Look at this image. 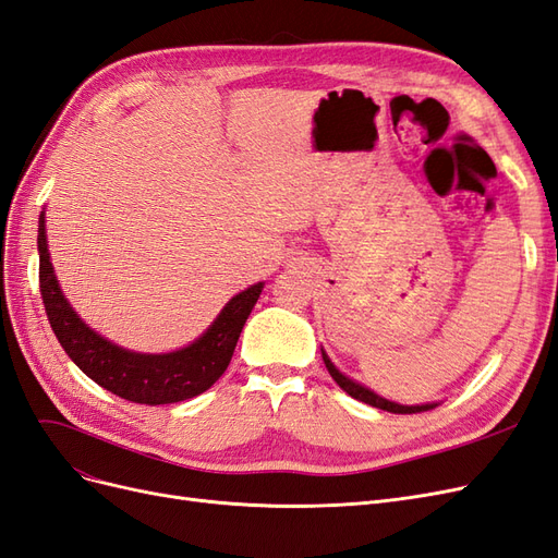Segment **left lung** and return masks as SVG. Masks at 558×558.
<instances>
[{
	"label": "left lung",
	"instance_id": "1",
	"mask_svg": "<svg viewBox=\"0 0 558 558\" xmlns=\"http://www.w3.org/2000/svg\"><path fill=\"white\" fill-rule=\"evenodd\" d=\"M320 356H324V363L328 367L330 377L340 384L342 391H347L351 398H356L365 404H373V408H379V410H386V412H393V414H416V412H426V410H433L437 408V402H426V404H400V402H393V400H386L381 396H377L375 391H369L367 386L359 384L356 379H351L347 375H342L340 369L335 367V363L328 359V353L320 349Z\"/></svg>",
	"mask_w": 558,
	"mask_h": 558
}]
</instances>
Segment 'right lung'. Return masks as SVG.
<instances>
[{
	"label": "right lung",
	"instance_id": "1",
	"mask_svg": "<svg viewBox=\"0 0 558 558\" xmlns=\"http://www.w3.org/2000/svg\"><path fill=\"white\" fill-rule=\"evenodd\" d=\"M39 283L46 316L58 342L83 375L118 398L140 404H170L205 393L226 373L240 332L265 281L234 295L214 324L189 347L170 353H142L113 344L83 320L64 298L46 240V211L39 216Z\"/></svg>",
	"mask_w": 558,
	"mask_h": 558
}]
</instances>
